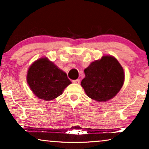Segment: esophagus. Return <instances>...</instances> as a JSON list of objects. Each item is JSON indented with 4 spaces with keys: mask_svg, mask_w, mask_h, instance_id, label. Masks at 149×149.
<instances>
[{
    "mask_svg": "<svg viewBox=\"0 0 149 149\" xmlns=\"http://www.w3.org/2000/svg\"><path fill=\"white\" fill-rule=\"evenodd\" d=\"M73 83H77V84H79V83H80V79H75V80H73Z\"/></svg>",
    "mask_w": 149,
    "mask_h": 149,
    "instance_id": "1",
    "label": "esophagus"
}]
</instances>
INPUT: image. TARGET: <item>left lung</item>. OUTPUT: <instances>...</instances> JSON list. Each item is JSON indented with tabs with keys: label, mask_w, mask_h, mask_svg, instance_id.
Instances as JSON below:
<instances>
[{
	"label": "left lung",
	"mask_w": 149,
	"mask_h": 149,
	"mask_svg": "<svg viewBox=\"0 0 149 149\" xmlns=\"http://www.w3.org/2000/svg\"><path fill=\"white\" fill-rule=\"evenodd\" d=\"M81 81L87 96L98 102H106L115 97L124 82L123 69L117 60L111 56L91 63L84 70Z\"/></svg>",
	"instance_id": "8db88e82"
}]
</instances>
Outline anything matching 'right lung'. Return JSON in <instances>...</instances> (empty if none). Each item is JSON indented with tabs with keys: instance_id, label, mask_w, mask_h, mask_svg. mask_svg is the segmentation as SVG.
<instances>
[{
	"instance_id": "obj_1",
	"label": "right lung",
	"mask_w": 149,
	"mask_h": 149,
	"mask_svg": "<svg viewBox=\"0 0 149 149\" xmlns=\"http://www.w3.org/2000/svg\"><path fill=\"white\" fill-rule=\"evenodd\" d=\"M27 82L36 96L47 101L60 95L71 83L66 73L45 58L36 60L30 66Z\"/></svg>"
}]
</instances>
